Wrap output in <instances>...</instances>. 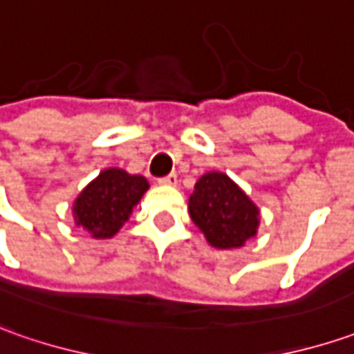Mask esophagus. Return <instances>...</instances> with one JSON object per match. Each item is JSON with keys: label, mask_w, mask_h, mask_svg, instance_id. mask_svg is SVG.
<instances>
[{"label": "esophagus", "mask_w": 354, "mask_h": 354, "mask_svg": "<svg viewBox=\"0 0 354 354\" xmlns=\"http://www.w3.org/2000/svg\"><path fill=\"white\" fill-rule=\"evenodd\" d=\"M178 176L176 174H168V176L158 178V184H165V186H176Z\"/></svg>", "instance_id": "1"}]
</instances>
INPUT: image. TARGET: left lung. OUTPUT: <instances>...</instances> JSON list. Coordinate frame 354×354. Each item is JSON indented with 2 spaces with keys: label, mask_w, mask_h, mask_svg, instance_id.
I'll use <instances>...</instances> for the list:
<instances>
[{
  "label": "left lung",
  "mask_w": 354,
  "mask_h": 354,
  "mask_svg": "<svg viewBox=\"0 0 354 354\" xmlns=\"http://www.w3.org/2000/svg\"><path fill=\"white\" fill-rule=\"evenodd\" d=\"M192 221L217 249H237L254 237L259 209L237 184L221 172H209L196 182L189 198Z\"/></svg>",
  "instance_id": "1"
}]
</instances>
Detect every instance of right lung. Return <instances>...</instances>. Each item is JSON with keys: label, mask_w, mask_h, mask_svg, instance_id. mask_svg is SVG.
Listing matches in <instances>:
<instances>
[{"label": "right lung", "mask_w": 354, "mask_h": 354, "mask_svg": "<svg viewBox=\"0 0 354 354\" xmlns=\"http://www.w3.org/2000/svg\"><path fill=\"white\" fill-rule=\"evenodd\" d=\"M147 189L149 182L142 176L107 168L82 189L74 203L76 223L95 239L113 237Z\"/></svg>", "instance_id": "right-lung-1"}]
</instances>
